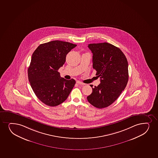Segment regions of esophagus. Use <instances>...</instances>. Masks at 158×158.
<instances>
[{
    "instance_id": "1",
    "label": "esophagus",
    "mask_w": 158,
    "mask_h": 158,
    "mask_svg": "<svg viewBox=\"0 0 158 158\" xmlns=\"http://www.w3.org/2000/svg\"><path fill=\"white\" fill-rule=\"evenodd\" d=\"M77 84H78V85H85V84H84V83H82V82L79 81H77Z\"/></svg>"
}]
</instances>
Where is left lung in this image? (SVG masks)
<instances>
[{
    "mask_svg": "<svg viewBox=\"0 0 158 158\" xmlns=\"http://www.w3.org/2000/svg\"><path fill=\"white\" fill-rule=\"evenodd\" d=\"M88 47L93 53V67L100 84L92 88L87 100L95 107L104 108L113 104L126 87L128 62L121 49L110 43H93Z\"/></svg>",
    "mask_w": 158,
    "mask_h": 158,
    "instance_id": "8db88e82",
    "label": "left lung"
}]
</instances>
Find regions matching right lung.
<instances>
[{
  "mask_svg": "<svg viewBox=\"0 0 158 158\" xmlns=\"http://www.w3.org/2000/svg\"><path fill=\"white\" fill-rule=\"evenodd\" d=\"M76 44L51 41L40 45L32 54L28 68V80L34 93L48 106H58L67 99L76 84L61 78L58 71L65 63L67 54Z\"/></svg>",
  "mask_w": 158,
  "mask_h": 158,
  "instance_id": "obj_1",
  "label": "right lung"
}]
</instances>
